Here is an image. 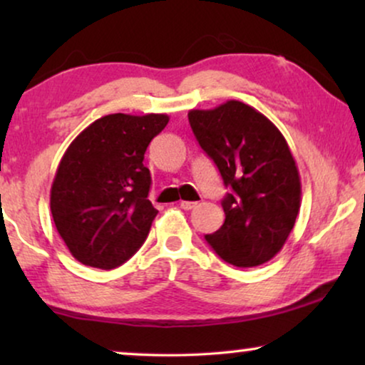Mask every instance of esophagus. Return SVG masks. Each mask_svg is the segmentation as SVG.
Here are the masks:
<instances>
[{
	"label": "esophagus",
	"mask_w": 365,
	"mask_h": 365,
	"mask_svg": "<svg viewBox=\"0 0 365 365\" xmlns=\"http://www.w3.org/2000/svg\"><path fill=\"white\" fill-rule=\"evenodd\" d=\"M179 206H181L184 211H189V209L196 207L197 202H194V201H181V202H179Z\"/></svg>",
	"instance_id": "34e87169"
}]
</instances>
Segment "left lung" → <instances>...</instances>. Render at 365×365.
<instances>
[{"mask_svg":"<svg viewBox=\"0 0 365 365\" xmlns=\"http://www.w3.org/2000/svg\"><path fill=\"white\" fill-rule=\"evenodd\" d=\"M189 124L202 151L221 173L231 192L226 214L206 241L236 267L271 261L291 234L301 207V179L281 131L241 101L214 109H191Z\"/></svg>","mask_w":365,"mask_h":365,"instance_id":"1","label":"left lung"}]
</instances>
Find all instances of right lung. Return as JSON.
Here are the masks:
<instances>
[{
    "label": "right lung",
    "instance_id": "add662e5",
    "mask_svg": "<svg viewBox=\"0 0 365 365\" xmlns=\"http://www.w3.org/2000/svg\"><path fill=\"white\" fill-rule=\"evenodd\" d=\"M168 121V114H108L64 153L49 204L59 236L84 266H121L146 241L158 209L148 199L144 153Z\"/></svg>",
    "mask_w": 365,
    "mask_h": 365
}]
</instances>
